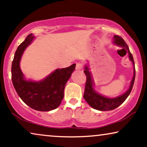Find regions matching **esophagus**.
I'll use <instances>...</instances> for the list:
<instances>
[{"mask_svg":"<svg viewBox=\"0 0 147 147\" xmlns=\"http://www.w3.org/2000/svg\"><path fill=\"white\" fill-rule=\"evenodd\" d=\"M82 68H83V65L81 63H76V70H81Z\"/></svg>","mask_w":147,"mask_h":147,"instance_id":"1","label":"esophagus"}]
</instances>
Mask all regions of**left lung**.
I'll return each mask as SVG.
<instances>
[{
    "label": "left lung",
    "mask_w": 147,
    "mask_h": 147,
    "mask_svg": "<svg viewBox=\"0 0 147 147\" xmlns=\"http://www.w3.org/2000/svg\"><path fill=\"white\" fill-rule=\"evenodd\" d=\"M113 44L117 45L118 47L123 48L122 49H126L128 53L129 59L133 64V77L130 82L129 88L126 90V92L121 95L114 98H108L98 93L94 89V82L92 78V73L90 72L89 68V63L86 64L84 65V74L86 76V82L85 86V91H84V98L87 102V103L93 108L94 109L100 110V111H108V110H114L118 107L120 104H122L128 98L133 87L134 79H135V68H134V62L131 53L130 52L129 48L125 41L121 37L118 35H114L113 37Z\"/></svg>",
    "instance_id": "1"
}]
</instances>
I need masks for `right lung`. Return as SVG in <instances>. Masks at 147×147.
Returning <instances> with one entry per match:
<instances>
[{
	"label": "right lung",
	"mask_w": 147,
	"mask_h": 147,
	"mask_svg": "<svg viewBox=\"0 0 147 147\" xmlns=\"http://www.w3.org/2000/svg\"><path fill=\"white\" fill-rule=\"evenodd\" d=\"M35 38L30 34L18 47L12 63V82L18 95L27 106L38 111L47 112L55 109L61 104L65 84L75 70L76 64L58 68L39 81L27 80L21 71L20 62L26 48Z\"/></svg>",
	"instance_id": "right-lung-1"
}]
</instances>
